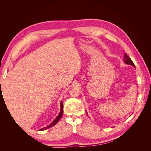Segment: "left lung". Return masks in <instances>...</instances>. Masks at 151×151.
<instances>
[{"mask_svg": "<svg viewBox=\"0 0 151 151\" xmlns=\"http://www.w3.org/2000/svg\"><path fill=\"white\" fill-rule=\"evenodd\" d=\"M124 62L128 65H130L132 66L135 67L134 62H132V60H131V58L129 56H128L126 53H125V55H124Z\"/></svg>", "mask_w": 151, "mask_h": 151, "instance_id": "1", "label": "left lung"}]
</instances>
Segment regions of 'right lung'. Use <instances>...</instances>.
<instances>
[{"mask_svg": "<svg viewBox=\"0 0 151 151\" xmlns=\"http://www.w3.org/2000/svg\"><path fill=\"white\" fill-rule=\"evenodd\" d=\"M63 103H62V101H61V102H60V113H59L58 115L57 116V118H56L55 119V120H53L51 123H50V124L48 126H47V127H46L42 128V129H40L39 130H40V131H42V130H46V129H49V128H50V127H52L54 126V125H55V124H57V123H58V122L60 120V118H61V117H62V115H63Z\"/></svg>", "mask_w": 151, "mask_h": 151, "instance_id": "add662e5", "label": "right lung"}]
</instances>
